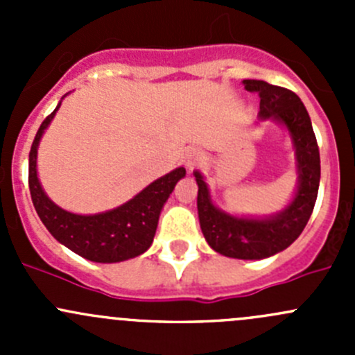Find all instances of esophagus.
I'll return each instance as SVG.
<instances>
[{"label":"esophagus","mask_w":355,"mask_h":355,"mask_svg":"<svg viewBox=\"0 0 355 355\" xmlns=\"http://www.w3.org/2000/svg\"><path fill=\"white\" fill-rule=\"evenodd\" d=\"M200 161V153L198 149H187L184 155V164L187 170H194L198 166V163Z\"/></svg>","instance_id":"obj_1"}]
</instances>
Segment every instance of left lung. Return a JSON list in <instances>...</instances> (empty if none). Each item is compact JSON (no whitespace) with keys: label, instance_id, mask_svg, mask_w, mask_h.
<instances>
[{"label":"left lung","instance_id":"left-lung-1","mask_svg":"<svg viewBox=\"0 0 355 355\" xmlns=\"http://www.w3.org/2000/svg\"><path fill=\"white\" fill-rule=\"evenodd\" d=\"M249 92H257L259 120L285 125L295 149L299 184L292 202L268 218H237L213 204L206 182L194 171L198 182V213L200 230L209 247L235 259H264L287 247L302 234L314 209L320 189V148L309 113L295 92L264 80H244Z\"/></svg>","mask_w":355,"mask_h":355}]
</instances>
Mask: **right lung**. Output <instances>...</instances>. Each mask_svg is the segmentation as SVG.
Listing matches in <instances>:
<instances>
[{
  "label": "right lung",
  "mask_w": 355,
  "mask_h": 355,
  "mask_svg": "<svg viewBox=\"0 0 355 355\" xmlns=\"http://www.w3.org/2000/svg\"><path fill=\"white\" fill-rule=\"evenodd\" d=\"M60 105L39 127L28 153V189L39 218L49 234L78 256L94 263H120L141 256L155 239L157 220L175 185L185 177L180 166L149 184L134 199L98 214H73L56 206L37 178V146Z\"/></svg>",
  "instance_id": "add662e5"
}]
</instances>
